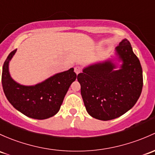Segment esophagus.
Listing matches in <instances>:
<instances>
[{
	"instance_id": "34e87169",
	"label": "esophagus",
	"mask_w": 155,
	"mask_h": 155,
	"mask_svg": "<svg viewBox=\"0 0 155 155\" xmlns=\"http://www.w3.org/2000/svg\"><path fill=\"white\" fill-rule=\"evenodd\" d=\"M74 71H75V73H76V75H78L79 73L81 72V68L79 66H76L74 68Z\"/></svg>"
}]
</instances>
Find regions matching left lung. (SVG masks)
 Here are the masks:
<instances>
[{"label":"left lung","mask_w":155,"mask_h":155,"mask_svg":"<svg viewBox=\"0 0 155 155\" xmlns=\"http://www.w3.org/2000/svg\"><path fill=\"white\" fill-rule=\"evenodd\" d=\"M77 79L86 110L103 121L129 110L139 99L143 84L140 62L126 38L120 42L112 58L88 65Z\"/></svg>","instance_id":"obj_1"}]
</instances>
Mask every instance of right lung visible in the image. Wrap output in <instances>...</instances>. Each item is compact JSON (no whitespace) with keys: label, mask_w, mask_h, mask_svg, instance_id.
I'll return each instance as SVG.
<instances>
[{"label":"right lung","mask_w":155,"mask_h":155,"mask_svg":"<svg viewBox=\"0 0 155 155\" xmlns=\"http://www.w3.org/2000/svg\"><path fill=\"white\" fill-rule=\"evenodd\" d=\"M16 50L9 53L3 66L1 80L5 96L16 110L30 118L45 120L54 116L71 84L76 80L74 69L56 73L35 85H23L15 82L9 73V61Z\"/></svg>","instance_id":"obj_1"}]
</instances>
